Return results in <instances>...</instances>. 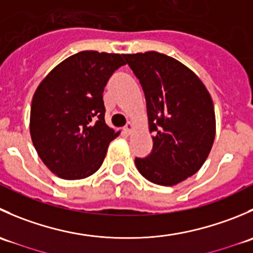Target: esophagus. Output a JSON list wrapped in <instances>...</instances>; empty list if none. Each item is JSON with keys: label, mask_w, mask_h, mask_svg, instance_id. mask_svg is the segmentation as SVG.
<instances>
[{"label": "esophagus", "mask_w": 253, "mask_h": 253, "mask_svg": "<svg viewBox=\"0 0 253 253\" xmlns=\"http://www.w3.org/2000/svg\"><path fill=\"white\" fill-rule=\"evenodd\" d=\"M132 129H133V126H132L131 122H128V124H127L126 126L124 127V132H125V133H126V134H131Z\"/></svg>", "instance_id": "34e87169"}]
</instances>
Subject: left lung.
I'll list each match as a JSON object with an SVG mask.
<instances>
[{
  "mask_svg": "<svg viewBox=\"0 0 253 253\" xmlns=\"http://www.w3.org/2000/svg\"><path fill=\"white\" fill-rule=\"evenodd\" d=\"M139 79L147 101L153 149L136 158L148 181L174 186L198 171L215 138L211 94L188 67L164 53L148 51L124 55Z\"/></svg>",
  "mask_w": 253,
  "mask_h": 253,
  "instance_id": "left-lung-1",
  "label": "left lung"
}]
</instances>
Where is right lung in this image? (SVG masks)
I'll return each mask as SVG.
<instances>
[{
    "mask_svg": "<svg viewBox=\"0 0 253 253\" xmlns=\"http://www.w3.org/2000/svg\"><path fill=\"white\" fill-rule=\"evenodd\" d=\"M126 65L120 53L81 51L58 63L35 90L30 136L51 172L65 180L93 175L120 134L105 124L103 93Z\"/></svg>",
    "mask_w": 253,
    "mask_h": 253,
    "instance_id": "right-lung-1",
    "label": "right lung"
}]
</instances>
